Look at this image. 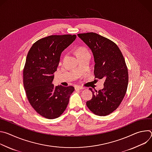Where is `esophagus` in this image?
<instances>
[{"label":"esophagus","instance_id":"esophagus-1","mask_svg":"<svg viewBox=\"0 0 152 152\" xmlns=\"http://www.w3.org/2000/svg\"><path fill=\"white\" fill-rule=\"evenodd\" d=\"M75 90H83V87H82V86H79V85H77L75 86Z\"/></svg>","mask_w":152,"mask_h":152}]
</instances>
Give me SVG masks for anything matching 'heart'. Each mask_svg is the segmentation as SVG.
<instances>
[{"label": "heart", "mask_w": 152, "mask_h": 152, "mask_svg": "<svg viewBox=\"0 0 152 152\" xmlns=\"http://www.w3.org/2000/svg\"><path fill=\"white\" fill-rule=\"evenodd\" d=\"M88 52V51H87V50H86L85 48H79V49L77 50L76 53H79V52Z\"/></svg>", "instance_id": "heart-1"}]
</instances>
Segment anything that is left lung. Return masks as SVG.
I'll use <instances>...</instances> for the list:
<instances>
[{
    "instance_id": "left-lung-1",
    "label": "left lung",
    "mask_w": 152,
    "mask_h": 152,
    "mask_svg": "<svg viewBox=\"0 0 152 152\" xmlns=\"http://www.w3.org/2000/svg\"><path fill=\"white\" fill-rule=\"evenodd\" d=\"M91 50L95 62L96 78L104 79V88L93 91L86 106L94 114L109 115L122 102L127 88L128 70L121 52L115 42L96 33L77 34Z\"/></svg>"
}]
</instances>
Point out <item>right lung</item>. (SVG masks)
Masks as SVG:
<instances>
[{
  "mask_svg": "<svg viewBox=\"0 0 152 152\" xmlns=\"http://www.w3.org/2000/svg\"><path fill=\"white\" fill-rule=\"evenodd\" d=\"M76 35H50L31 48L23 69V85L31 105L48 119L59 117L66 110L74 91L72 86L52 83L61 53L75 40Z\"/></svg>",
  "mask_w": 152,
  "mask_h": 152,
  "instance_id": "obj_1",
  "label": "right lung"
}]
</instances>
